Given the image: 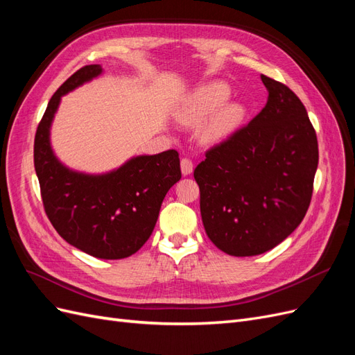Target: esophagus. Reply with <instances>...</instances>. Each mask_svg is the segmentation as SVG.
Segmentation results:
<instances>
[{
  "mask_svg": "<svg viewBox=\"0 0 355 355\" xmlns=\"http://www.w3.org/2000/svg\"><path fill=\"white\" fill-rule=\"evenodd\" d=\"M180 168H182V173L185 176L192 173V168H194V164H192V161L188 157H184L180 159Z\"/></svg>",
  "mask_w": 355,
  "mask_h": 355,
  "instance_id": "34e87169",
  "label": "esophagus"
}]
</instances>
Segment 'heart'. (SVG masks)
Masks as SVG:
<instances>
[{
    "instance_id": "b5f03b06",
    "label": "heart",
    "mask_w": 355,
    "mask_h": 355,
    "mask_svg": "<svg viewBox=\"0 0 355 355\" xmlns=\"http://www.w3.org/2000/svg\"><path fill=\"white\" fill-rule=\"evenodd\" d=\"M230 98V87L223 83H211L204 85L192 98V102L187 112V120L191 123H200L204 118L211 115L214 111L227 102ZM244 115L243 106L237 103L225 105L219 112L213 116L209 127L206 128V137L210 141L228 136L237 127Z\"/></svg>"
}]
</instances>
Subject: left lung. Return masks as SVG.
Wrapping results in <instances>:
<instances>
[{
  "instance_id": "left-lung-1",
  "label": "left lung",
  "mask_w": 355,
  "mask_h": 355,
  "mask_svg": "<svg viewBox=\"0 0 355 355\" xmlns=\"http://www.w3.org/2000/svg\"><path fill=\"white\" fill-rule=\"evenodd\" d=\"M268 102L250 123L206 151L194 170L211 243L232 256L271 250L305 218L318 142L304 103L286 84L261 75Z\"/></svg>"
}]
</instances>
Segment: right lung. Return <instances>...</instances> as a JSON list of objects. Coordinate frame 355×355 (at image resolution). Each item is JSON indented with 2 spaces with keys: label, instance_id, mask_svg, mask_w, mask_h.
<instances>
[{
  "label": "right lung",
  "instance_id": "obj_1",
  "mask_svg": "<svg viewBox=\"0 0 355 355\" xmlns=\"http://www.w3.org/2000/svg\"><path fill=\"white\" fill-rule=\"evenodd\" d=\"M102 72L85 65L51 96L37 127L34 166L42 206L63 240L101 259H123L146 243L167 191L180 179L176 149L142 155L103 176H87L63 167L53 155L49 128L62 94Z\"/></svg>",
  "mask_w": 355,
  "mask_h": 355
}]
</instances>
